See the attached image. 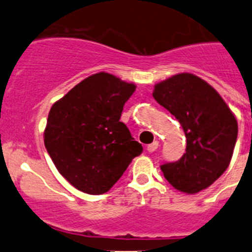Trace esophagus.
Wrapping results in <instances>:
<instances>
[{
	"label": "esophagus",
	"mask_w": 252,
	"mask_h": 252,
	"mask_svg": "<svg viewBox=\"0 0 252 252\" xmlns=\"http://www.w3.org/2000/svg\"><path fill=\"white\" fill-rule=\"evenodd\" d=\"M158 146H159V142L158 141H154L152 144L147 145V151H149V152L156 151V150L158 149Z\"/></svg>",
	"instance_id": "obj_1"
}]
</instances>
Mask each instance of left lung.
Segmentation results:
<instances>
[{
  "instance_id": "8db88e82",
  "label": "left lung",
  "mask_w": 252,
  "mask_h": 252,
  "mask_svg": "<svg viewBox=\"0 0 252 252\" xmlns=\"http://www.w3.org/2000/svg\"><path fill=\"white\" fill-rule=\"evenodd\" d=\"M155 100L179 121L187 138L182 158L161 166L177 190L196 194L228 168L238 136V122L220 94L191 73H180L156 84Z\"/></svg>"
}]
</instances>
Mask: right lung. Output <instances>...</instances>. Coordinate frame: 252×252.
Listing matches in <instances>:
<instances>
[{
	"label": "right lung",
	"mask_w": 252,
	"mask_h": 252,
	"mask_svg": "<svg viewBox=\"0 0 252 252\" xmlns=\"http://www.w3.org/2000/svg\"><path fill=\"white\" fill-rule=\"evenodd\" d=\"M135 89L110 73H96L51 107L45 147L58 172L80 191L107 192L142 152L141 144L119 122Z\"/></svg>",
	"instance_id": "right-lung-1"
}]
</instances>
